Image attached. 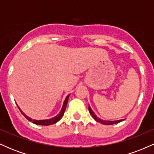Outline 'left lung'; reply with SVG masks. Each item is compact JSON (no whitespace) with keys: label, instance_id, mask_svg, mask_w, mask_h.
I'll use <instances>...</instances> for the list:
<instances>
[{"label":"left lung","instance_id":"8db88e82","mask_svg":"<svg viewBox=\"0 0 154 154\" xmlns=\"http://www.w3.org/2000/svg\"><path fill=\"white\" fill-rule=\"evenodd\" d=\"M88 110H89V112L90 114H91V116H93V118L94 119L95 121H97L98 122H100L101 124H103V125H114V124H116V123H119L120 122L123 121V120L125 119H119V120H115V121H106V120H103L101 119H100L99 117H98L95 114V113L93 112V111L92 110L91 107L88 106Z\"/></svg>","mask_w":154,"mask_h":154}]
</instances>
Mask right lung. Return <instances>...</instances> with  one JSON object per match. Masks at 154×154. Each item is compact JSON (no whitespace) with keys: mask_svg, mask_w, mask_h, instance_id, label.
Here are the masks:
<instances>
[{"mask_svg":"<svg viewBox=\"0 0 154 154\" xmlns=\"http://www.w3.org/2000/svg\"><path fill=\"white\" fill-rule=\"evenodd\" d=\"M69 95H68L66 97V98H65L64 101H63V106H62V108H61V111L59 112V114H57L56 116H54V117L51 118V119H41V120H36V119H32L30 117H29V116H27L25 114H24L23 111L21 110V109L19 108L18 106L19 109L20 110L21 112H22V114L24 115V117L26 118V119L29 120V122H31L35 124V125H43V126H48V125H54V124L56 123L57 122H59L60 119L62 118V116L63 115V114H64V111L66 110V105H67V103H68V100H69Z\"/></svg>","mask_w":154,"mask_h":154,"instance_id":"add662e5","label":"right lung"}]
</instances>
